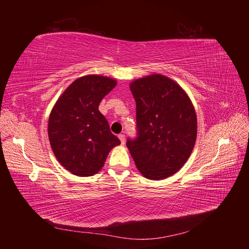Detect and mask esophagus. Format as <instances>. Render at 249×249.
I'll list each match as a JSON object with an SVG mask.
<instances>
[{"mask_svg":"<svg viewBox=\"0 0 249 249\" xmlns=\"http://www.w3.org/2000/svg\"><path fill=\"white\" fill-rule=\"evenodd\" d=\"M118 138H119L120 142H122V144H124V140H125L124 135V134H119V135H118Z\"/></svg>","mask_w":249,"mask_h":249,"instance_id":"obj_1","label":"esophagus"}]
</instances>
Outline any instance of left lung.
Returning <instances> with one entry per match:
<instances>
[{
  "instance_id": "1",
  "label": "left lung",
  "mask_w": 249,
  "mask_h": 249,
  "mask_svg": "<svg viewBox=\"0 0 249 249\" xmlns=\"http://www.w3.org/2000/svg\"><path fill=\"white\" fill-rule=\"evenodd\" d=\"M136 101L138 136L126 146L141 175L163 179L178 172L192 153L197 136L193 104L176 81L154 73L131 82Z\"/></svg>"
}]
</instances>
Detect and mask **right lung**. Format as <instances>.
Here are the masks:
<instances>
[{"instance_id":"right-lung-1","label":"right lung","mask_w":249,"mask_h":249,"mask_svg":"<svg viewBox=\"0 0 249 249\" xmlns=\"http://www.w3.org/2000/svg\"><path fill=\"white\" fill-rule=\"evenodd\" d=\"M117 84L115 79L88 74L74 80L53 107L48 134L55 157L78 177L99 172L119 139L99 110L101 101Z\"/></svg>"}]
</instances>
